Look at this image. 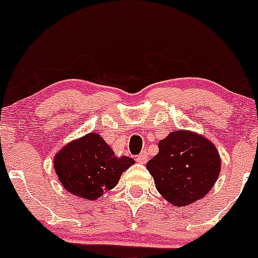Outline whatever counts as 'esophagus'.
<instances>
[{
	"label": "esophagus",
	"mask_w": 258,
	"mask_h": 258,
	"mask_svg": "<svg viewBox=\"0 0 258 258\" xmlns=\"http://www.w3.org/2000/svg\"><path fill=\"white\" fill-rule=\"evenodd\" d=\"M136 160L141 164H146L147 160H148V154H147V152H142L140 155H137V159Z\"/></svg>",
	"instance_id": "34e87169"
}]
</instances>
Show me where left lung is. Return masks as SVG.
<instances>
[{
	"mask_svg": "<svg viewBox=\"0 0 258 258\" xmlns=\"http://www.w3.org/2000/svg\"><path fill=\"white\" fill-rule=\"evenodd\" d=\"M158 147L147 169L168 202L185 207L211 191L220 172V157L213 143L195 132L177 130Z\"/></svg>",
	"mask_w": 258,
	"mask_h": 258,
	"instance_id": "8db88e82",
	"label": "left lung"
}]
</instances>
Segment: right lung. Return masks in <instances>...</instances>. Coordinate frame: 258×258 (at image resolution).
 <instances>
[{
  "mask_svg": "<svg viewBox=\"0 0 258 258\" xmlns=\"http://www.w3.org/2000/svg\"><path fill=\"white\" fill-rule=\"evenodd\" d=\"M134 164L132 158L116 157L98 134L72 141L53 159V168L63 187L70 194L93 201L114 188L121 174Z\"/></svg>",
  "mask_w": 258,
  "mask_h": 258,
  "instance_id": "add662e5",
  "label": "right lung"
}]
</instances>
